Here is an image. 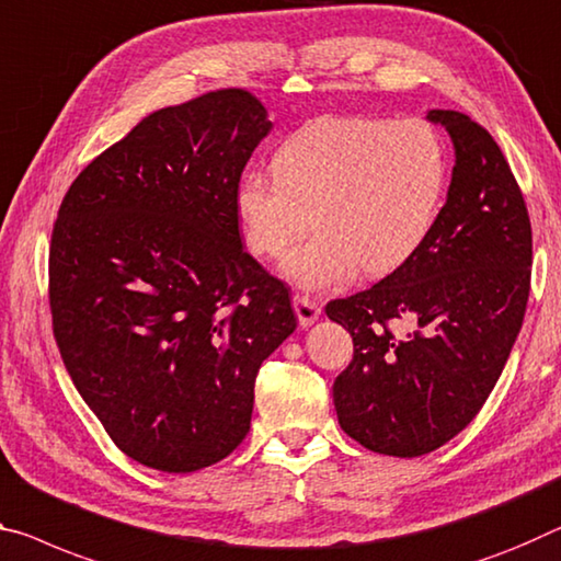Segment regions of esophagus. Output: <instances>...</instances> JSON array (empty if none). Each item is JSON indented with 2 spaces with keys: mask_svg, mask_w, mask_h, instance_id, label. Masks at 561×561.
Masks as SVG:
<instances>
[{
  "mask_svg": "<svg viewBox=\"0 0 561 561\" xmlns=\"http://www.w3.org/2000/svg\"><path fill=\"white\" fill-rule=\"evenodd\" d=\"M291 305H295V312H297V319H299V327H309L314 324L319 314H322V309H319L317 301H312L309 297H301V295H295V299H291Z\"/></svg>",
  "mask_w": 561,
  "mask_h": 561,
  "instance_id": "obj_1",
  "label": "esophagus"
}]
</instances>
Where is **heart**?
<instances>
[{
    "label": "heart",
    "instance_id": "heart-1",
    "mask_svg": "<svg viewBox=\"0 0 561 561\" xmlns=\"http://www.w3.org/2000/svg\"><path fill=\"white\" fill-rule=\"evenodd\" d=\"M274 174L247 172L234 209L256 256L284 254L282 274L299 289L340 287L364 270L394 272L420 252L437 221L447 154L424 119H322L274 157Z\"/></svg>",
    "mask_w": 561,
    "mask_h": 561
}]
</instances>
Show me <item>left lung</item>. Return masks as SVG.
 Masks as SVG:
<instances>
[{
  "label": "left lung",
  "instance_id": "obj_1",
  "mask_svg": "<svg viewBox=\"0 0 561 561\" xmlns=\"http://www.w3.org/2000/svg\"><path fill=\"white\" fill-rule=\"evenodd\" d=\"M455 147L447 204L412 260L327 305L352 334L334 379L340 426L362 447L422 457L474 420L517 340L531 277V225L510 164L467 114L430 110ZM402 323L408 332H391Z\"/></svg>",
  "mask_w": 561,
  "mask_h": 561
}]
</instances>
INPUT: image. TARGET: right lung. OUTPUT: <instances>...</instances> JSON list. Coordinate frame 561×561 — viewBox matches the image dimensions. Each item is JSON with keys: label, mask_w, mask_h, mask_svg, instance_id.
<instances>
[{"label": "right lung", "mask_w": 561, "mask_h": 561, "mask_svg": "<svg viewBox=\"0 0 561 561\" xmlns=\"http://www.w3.org/2000/svg\"><path fill=\"white\" fill-rule=\"evenodd\" d=\"M272 127L244 89L164 106L96 157L59 207V354L112 442L159 472L232 455L256 371L297 329L287 287L244 252L234 209Z\"/></svg>", "instance_id": "1"}]
</instances>
